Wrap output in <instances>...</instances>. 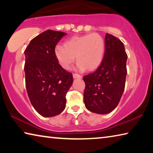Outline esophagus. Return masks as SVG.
<instances>
[{"label": "esophagus", "instance_id": "obj_1", "mask_svg": "<svg viewBox=\"0 0 153 153\" xmlns=\"http://www.w3.org/2000/svg\"><path fill=\"white\" fill-rule=\"evenodd\" d=\"M73 77L74 79H77V78H79V79H82V76H80L79 74H73Z\"/></svg>", "mask_w": 153, "mask_h": 153}]
</instances>
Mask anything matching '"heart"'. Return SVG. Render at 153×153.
Returning a JSON list of instances; mask_svg holds the SVG:
<instances>
[{
    "mask_svg": "<svg viewBox=\"0 0 153 153\" xmlns=\"http://www.w3.org/2000/svg\"><path fill=\"white\" fill-rule=\"evenodd\" d=\"M105 41L97 33L74 36L64 43V46H56L55 55L63 68L69 69L75 56L79 70H93L100 65L105 54Z\"/></svg>",
    "mask_w": 153,
    "mask_h": 153,
    "instance_id": "b5f03b06",
    "label": "heart"
}]
</instances>
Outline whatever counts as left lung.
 <instances>
[{
  "mask_svg": "<svg viewBox=\"0 0 153 153\" xmlns=\"http://www.w3.org/2000/svg\"><path fill=\"white\" fill-rule=\"evenodd\" d=\"M105 51L100 65L83 79L86 84L84 102L88 111L107 114L115 108L125 88L128 55L123 42L106 33Z\"/></svg>",
  "mask_w": 153,
  "mask_h": 153,
  "instance_id": "8db88e82",
  "label": "left lung"
}]
</instances>
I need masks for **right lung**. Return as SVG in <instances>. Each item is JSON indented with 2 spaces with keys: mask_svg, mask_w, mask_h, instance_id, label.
<instances>
[{
  "mask_svg": "<svg viewBox=\"0 0 153 153\" xmlns=\"http://www.w3.org/2000/svg\"><path fill=\"white\" fill-rule=\"evenodd\" d=\"M66 33L48 30L30 41L24 51L25 86L33 108L45 117L63 111L73 76L59 64L56 44Z\"/></svg>",
  "mask_w": 153,
  "mask_h": 153,
  "instance_id": "add662e5",
  "label": "right lung"
}]
</instances>
